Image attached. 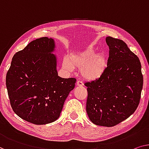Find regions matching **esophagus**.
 <instances>
[{
	"label": "esophagus",
	"instance_id": "obj_1",
	"mask_svg": "<svg viewBox=\"0 0 149 149\" xmlns=\"http://www.w3.org/2000/svg\"><path fill=\"white\" fill-rule=\"evenodd\" d=\"M76 84L77 86H84V83L81 81H77Z\"/></svg>",
	"mask_w": 149,
	"mask_h": 149
}]
</instances>
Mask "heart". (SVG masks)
<instances>
[{
	"instance_id": "1",
	"label": "heart",
	"mask_w": 149,
	"mask_h": 149,
	"mask_svg": "<svg viewBox=\"0 0 149 149\" xmlns=\"http://www.w3.org/2000/svg\"><path fill=\"white\" fill-rule=\"evenodd\" d=\"M107 61L103 53L96 54V49L89 45L84 52L72 54L63 60V68L70 72L74 68L80 70L83 78L95 81L102 76L105 72Z\"/></svg>"
}]
</instances>
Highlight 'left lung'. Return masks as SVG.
<instances>
[{
  "instance_id": "left-lung-1",
  "label": "left lung",
  "mask_w": 149,
  "mask_h": 149,
  "mask_svg": "<svg viewBox=\"0 0 149 149\" xmlns=\"http://www.w3.org/2000/svg\"><path fill=\"white\" fill-rule=\"evenodd\" d=\"M109 57L100 78L85 83L86 112L97 126H115L128 118L138 107L143 86L139 57L123 40L107 37Z\"/></svg>"
}]
</instances>
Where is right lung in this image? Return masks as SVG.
I'll list each match as a JSON object with an SVG mask.
<instances>
[{"mask_svg":"<svg viewBox=\"0 0 149 149\" xmlns=\"http://www.w3.org/2000/svg\"><path fill=\"white\" fill-rule=\"evenodd\" d=\"M54 39H37L15 53L6 76L14 112L37 125L59 118L63 104L76 79L62 78L57 71Z\"/></svg>","mask_w":149,"mask_h":149,"instance_id":"right-lung-1","label":"right lung"}]
</instances>
